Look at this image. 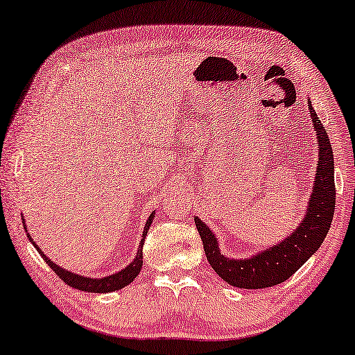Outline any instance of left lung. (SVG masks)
<instances>
[{"mask_svg": "<svg viewBox=\"0 0 355 355\" xmlns=\"http://www.w3.org/2000/svg\"><path fill=\"white\" fill-rule=\"evenodd\" d=\"M311 118L319 140V164H317L315 183L309 199L306 216L295 232L268 250L258 253L248 260H230L221 255L216 245V237L199 218H194L196 228L202 239L204 252L215 272L232 287L266 288L282 284L303 266L308 258L319 250L327 232L330 230L335 214L336 187L333 150L327 130L309 102Z\"/></svg>", "mask_w": 355, "mask_h": 355, "instance_id": "left-lung-1", "label": "left lung"}]
</instances>
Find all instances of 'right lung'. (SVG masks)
Returning <instances> with one entry per match:
<instances>
[{
	"instance_id": "add662e5",
	"label": "right lung",
	"mask_w": 355,
	"mask_h": 355,
	"mask_svg": "<svg viewBox=\"0 0 355 355\" xmlns=\"http://www.w3.org/2000/svg\"><path fill=\"white\" fill-rule=\"evenodd\" d=\"M153 216H155V214L150 215V218H148L146 225H145V231H144V236H141L139 253H137L135 260L132 261L129 266L124 268L123 271L116 272V274H113V276H108V277H105V279H89V277L78 276V274H71L70 271H65V269L60 268L59 264L52 263L49 258H47L44 253L40 250L38 245H36V244H33V245L38 248V252L41 253V257L44 258V261L47 264H49L52 271H55L57 276H59L67 285H70V287L78 288V290H83V292H89V293H108V292H114V290H119V288L125 287V285H129L130 282H134V279L140 274V269H141V266H144V242H145L146 232H148V230H150V226H151ZM28 237H30V234H28ZM30 241H31V237H30Z\"/></svg>"
}]
</instances>
